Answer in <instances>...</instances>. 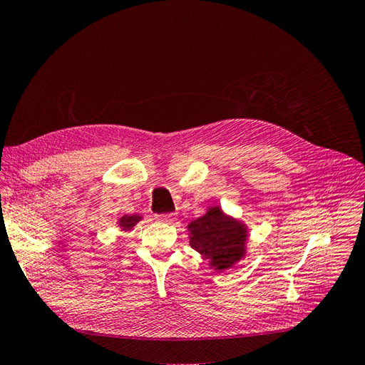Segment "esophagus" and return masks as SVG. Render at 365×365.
Wrapping results in <instances>:
<instances>
[{"mask_svg": "<svg viewBox=\"0 0 365 365\" xmlns=\"http://www.w3.org/2000/svg\"><path fill=\"white\" fill-rule=\"evenodd\" d=\"M156 218L160 222H168L170 225V222L178 220V214H160V215H156Z\"/></svg>", "mask_w": 365, "mask_h": 365, "instance_id": "1", "label": "esophagus"}]
</instances>
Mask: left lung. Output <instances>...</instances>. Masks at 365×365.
<instances>
[{
	"instance_id": "1",
	"label": "left lung",
	"mask_w": 365,
	"mask_h": 365,
	"mask_svg": "<svg viewBox=\"0 0 365 365\" xmlns=\"http://www.w3.org/2000/svg\"><path fill=\"white\" fill-rule=\"evenodd\" d=\"M190 244L209 259L215 273L227 272L247 255L249 227L238 218L227 215L221 206H209L206 214L186 226Z\"/></svg>"
}]
</instances>
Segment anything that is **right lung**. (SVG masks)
Instances as JSON below:
<instances>
[{"instance_id":"right-lung-1","label":"right lung","mask_w":365,"mask_h":365,"mask_svg":"<svg viewBox=\"0 0 365 365\" xmlns=\"http://www.w3.org/2000/svg\"><path fill=\"white\" fill-rule=\"evenodd\" d=\"M140 220H143V215H139V214H130V215H128L127 214V215L120 217L118 221H116V225H118V227L121 230L128 232V230H132Z\"/></svg>"}]
</instances>
